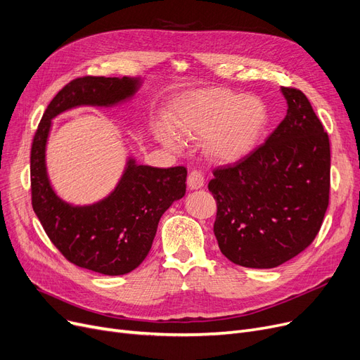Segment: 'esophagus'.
<instances>
[{
  "mask_svg": "<svg viewBox=\"0 0 360 360\" xmlns=\"http://www.w3.org/2000/svg\"><path fill=\"white\" fill-rule=\"evenodd\" d=\"M202 186H203V176L200 171L198 169L191 171L189 177H187V187H189L191 191H196V189H200Z\"/></svg>",
  "mask_w": 360,
  "mask_h": 360,
  "instance_id": "esophagus-1",
  "label": "esophagus"
}]
</instances>
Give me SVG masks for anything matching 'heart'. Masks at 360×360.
<instances>
[{
	"mask_svg": "<svg viewBox=\"0 0 360 360\" xmlns=\"http://www.w3.org/2000/svg\"><path fill=\"white\" fill-rule=\"evenodd\" d=\"M169 123L155 127V138L165 148L180 150L183 139H203L208 160L233 164L258 143L268 123V108L256 95L210 89L183 98L171 111Z\"/></svg>",
	"mask_w": 360,
	"mask_h": 360,
	"instance_id": "1",
	"label": "heart"
}]
</instances>
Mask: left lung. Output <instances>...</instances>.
<instances>
[{
  "label": "left lung",
  "mask_w": 360,
  "mask_h": 360,
  "mask_svg": "<svg viewBox=\"0 0 360 360\" xmlns=\"http://www.w3.org/2000/svg\"><path fill=\"white\" fill-rule=\"evenodd\" d=\"M280 91L287 114L278 127L248 157L215 169L208 184L219 250L246 268L295 258L314 242L328 208V134L303 92Z\"/></svg>",
  "instance_id": "1"
}]
</instances>
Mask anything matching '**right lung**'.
Segmentation results:
<instances>
[{
  "mask_svg": "<svg viewBox=\"0 0 360 360\" xmlns=\"http://www.w3.org/2000/svg\"><path fill=\"white\" fill-rule=\"evenodd\" d=\"M141 77H80L49 102L30 152L32 207L49 240L80 268L123 276L148 256L162 214L186 193L184 167L157 168L127 157L114 189L92 203L64 200L51 184L46 145L53 118L79 107L111 108L136 96Z\"/></svg>",
  "mask_w": 360,
  "mask_h": 360,
  "instance_id": "right-lung-1",
  "label": "right lung"
}]
</instances>
